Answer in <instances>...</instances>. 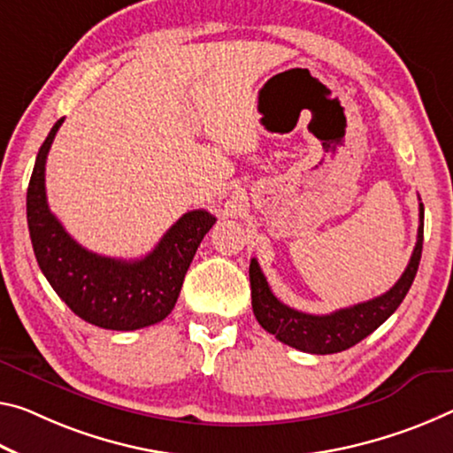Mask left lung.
I'll return each mask as SVG.
<instances>
[{"label":"left lung","instance_id":"obj_1","mask_svg":"<svg viewBox=\"0 0 453 453\" xmlns=\"http://www.w3.org/2000/svg\"><path fill=\"white\" fill-rule=\"evenodd\" d=\"M423 248V203H419V229L418 243H415L411 260L401 278L391 290L381 296L358 303L355 306L341 308L330 314H306L284 303L272 294L265 276L262 274L256 257L250 262V284H252V308L257 322L264 330L274 334L280 342L288 344L298 350L312 355H333L355 347L372 330H377L383 322L397 311L403 303L413 278L418 274Z\"/></svg>","mask_w":453,"mask_h":453}]
</instances>
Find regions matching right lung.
Segmentation results:
<instances>
[{"mask_svg": "<svg viewBox=\"0 0 453 453\" xmlns=\"http://www.w3.org/2000/svg\"><path fill=\"white\" fill-rule=\"evenodd\" d=\"M64 119L40 147L27 185V227L35 260L50 286L76 317L109 330H136L173 311L183 278L203 235L215 224L205 210L181 215L141 260L98 256L70 238L46 199L48 150Z\"/></svg>", "mask_w": 453, "mask_h": 453, "instance_id": "obj_1", "label": "right lung"}]
</instances>
